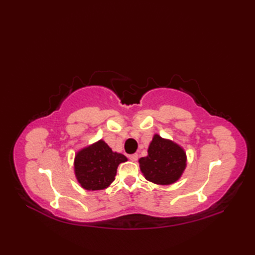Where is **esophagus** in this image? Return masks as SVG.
Masks as SVG:
<instances>
[{"instance_id": "1", "label": "esophagus", "mask_w": 255, "mask_h": 255, "mask_svg": "<svg viewBox=\"0 0 255 255\" xmlns=\"http://www.w3.org/2000/svg\"><path fill=\"white\" fill-rule=\"evenodd\" d=\"M129 159H130V161H132V162H136L137 160H138V154H131V155H129Z\"/></svg>"}]
</instances>
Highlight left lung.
I'll return each instance as SVG.
<instances>
[{
    "label": "left lung",
    "instance_id": "8db88e82",
    "mask_svg": "<svg viewBox=\"0 0 255 255\" xmlns=\"http://www.w3.org/2000/svg\"><path fill=\"white\" fill-rule=\"evenodd\" d=\"M187 165L186 152L180 144L154 133L148 155L139 159L144 178L158 185H171L180 180Z\"/></svg>",
    "mask_w": 255,
    "mask_h": 255
}]
</instances>
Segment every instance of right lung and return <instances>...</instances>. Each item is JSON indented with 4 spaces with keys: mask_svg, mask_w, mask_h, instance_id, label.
<instances>
[{
    "mask_svg": "<svg viewBox=\"0 0 255 255\" xmlns=\"http://www.w3.org/2000/svg\"><path fill=\"white\" fill-rule=\"evenodd\" d=\"M128 159L101 139L80 149L74 156V175L85 191H102L115 180L117 167Z\"/></svg>",
    "mask_w": 255,
    "mask_h": 255,
    "instance_id": "1",
    "label": "right lung"
}]
</instances>
